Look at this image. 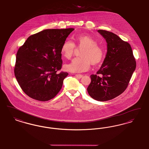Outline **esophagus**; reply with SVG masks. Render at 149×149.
<instances>
[{
    "label": "esophagus",
    "instance_id": "34e87169",
    "mask_svg": "<svg viewBox=\"0 0 149 149\" xmlns=\"http://www.w3.org/2000/svg\"><path fill=\"white\" fill-rule=\"evenodd\" d=\"M75 76L76 77V78H78V79H81L83 77V75H81V74H75Z\"/></svg>",
    "mask_w": 149,
    "mask_h": 149
}]
</instances>
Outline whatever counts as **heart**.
<instances>
[{
    "label": "heart",
    "mask_w": 149,
    "mask_h": 149,
    "mask_svg": "<svg viewBox=\"0 0 149 149\" xmlns=\"http://www.w3.org/2000/svg\"><path fill=\"white\" fill-rule=\"evenodd\" d=\"M75 43L71 40H66L61 45V53L65 58H71L73 56L76 46L83 48L79 57L74 58L70 63L65 66V69L72 72H80L88 70L91 64L98 65L104 58L103 48L98 44L93 37L89 35H81L74 37Z\"/></svg>",
    "instance_id": "obj_1"
}]
</instances>
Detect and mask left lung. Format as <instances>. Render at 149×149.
<instances>
[{
	"instance_id": "left-lung-1",
	"label": "left lung",
	"mask_w": 149,
	"mask_h": 149,
	"mask_svg": "<svg viewBox=\"0 0 149 149\" xmlns=\"http://www.w3.org/2000/svg\"><path fill=\"white\" fill-rule=\"evenodd\" d=\"M107 43L106 56L96 74L91 75L87 91L98 101H107L120 95L127 88L136 66L130 43L113 33L99 29Z\"/></svg>"
}]
</instances>
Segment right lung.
<instances>
[{
    "instance_id": "obj_1",
    "label": "right lung",
    "mask_w": 149,
    "mask_h": 149,
    "mask_svg": "<svg viewBox=\"0 0 149 149\" xmlns=\"http://www.w3.org/2000/svg\"><path fill=\"white\" fill-rule=\"evenodd\" d=\"M74 29H45L30 36L17 51L14 75L22 91L32 99L47 101L61 90L66 72L61 47Z\"/></svg>"
}]
</instances>
